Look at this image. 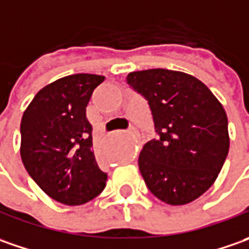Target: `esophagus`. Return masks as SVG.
Segmentation results:
<instances>
[{
    "label": "esophagus",
    "instance_id": "obj_1",
    "mask_svg": "<svg viewBox=\"0 0 249 249\" xmlns=\"http://www.w3.org/2000/svg\"><path fill=\"white\" fill-rule=\"evenodd\" d=\"M129 132H131V133H135V132H136V129H135L133 126H131V128H129Z\"/></svg>",
    "mask_w": 249,
    "mask_h": 249
}]
</instances>
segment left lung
<instances>
[{
    "mask_svg": "<svg viewBox=\"0 0 249 249\" xmlns=\"http://www.w3.org/2000/svg\"><path fill=\"white\" fill-rule=\"evenodd\" d=\"M126 82L149 102L160 135L139 156L146 186L169 205L194 201L216 180L229 153L225 108L205 84L182 71H133Z\"/></svg>",
    "mask_w": 249,
    "mask_h": 249,
    "instance_id": "8db88e82",
    "label": "left lung"
}]
</instances>
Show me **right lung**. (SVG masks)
<instances>
[{
    "label": "right lung",
    "instance_id": "right-lung-1",
    "mask_svg": "<svg viewBox=\"0 0 249 249\" xmlns=\"http://www.w3.org/2000/svg\"><path fill=\"white\" fill-rule=\"evenodd\" d=\"M103 81V75L84 73L59 78L38 90L23 113V165L51 198L66 205L90 201L106 186L87 118L92 92Z\"/></svg>",
    "mask_w": 249,
    "mask_h": 249
}]
</instances>
